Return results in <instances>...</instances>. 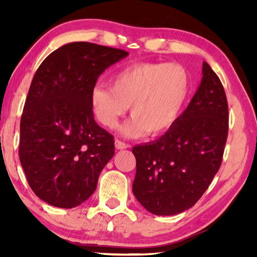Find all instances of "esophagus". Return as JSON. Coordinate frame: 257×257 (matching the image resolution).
Returning <instances> with one entry per match:
<instances>
[{
  "instance_id": "esophagus-1",
  "label": "esophagus",
  "mask_w": 257,
  "mask_h": 257,
  "mask_svg": "<svg viewBox=\"0 0 257 257\" xmlns=\"http://www.w3.org/2000/svg\"><path fill=\"white\" fill-rule=\"evenodd\" d=\"M114 146L117 150H125V149H127V147H130L128 144L121 142V140H119V139H117L114 142Z\"/></svg>"
}]
</instances>
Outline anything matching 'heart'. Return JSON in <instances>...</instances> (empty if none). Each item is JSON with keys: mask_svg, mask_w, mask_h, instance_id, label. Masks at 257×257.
I'll return each instance as SVG.
<instances>
[{"mask_svg": "<svg viewBox=\"0 0 257 257\" xmlns=\"http://www.w3.org/2000/svg\"><path fill=\"white\" fill-rule=\"evenodd\" d=\"M110 84L91 91L94 117L113 128L130 106L133 118L122 132L135 137L168 131L181 114L191 87L187 70L178 63H135L115 72Z\"/></svg>", "mask_w": 257, "mask_h": 257, "instance_id": "heart-1", "label": "heart"}]
</instances>
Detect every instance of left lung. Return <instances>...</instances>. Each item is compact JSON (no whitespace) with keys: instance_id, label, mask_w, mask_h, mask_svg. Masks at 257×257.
<instances>
[{"instance_id":"8db88e82","label":"left lung","mask_w":257,"mask_h":257,"mask_svg":"<svg viewBox=\"0 0 257 257\" xmlns=\"http://www.w3.org/2000/svg\"><path fill=\"white\" fill-rule=\"evenodd\" d=\"M228 119L222 83L203 62L199 89L175 124L156 142L132 149V191L142 206L156 215H175L198 202L222 163Z\"/></svg>"}]
</instances>
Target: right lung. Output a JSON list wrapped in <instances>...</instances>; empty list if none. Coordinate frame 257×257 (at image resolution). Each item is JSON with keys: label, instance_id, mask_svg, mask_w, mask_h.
Returning a JSON list of instances; mask_svg holds the SVG:
<instances>
[{"label": "right lung", "instance_id": "obj_1", "mask_svg": "<svg viewBox=\"0 0 257 257\" xmlns=\"http://www.w3.org/2000/svg\"><path fill=\"white\" fill-rule=\"evenodd\" d=\"M127 51L73 42L51 52L35 73L20 126V161L41 200L73 208L96 191L114 156V139L94 121L90 103L98 77Z\"/></svg>", "mask_w": 257, "mask_h": 257}]
</instances>
